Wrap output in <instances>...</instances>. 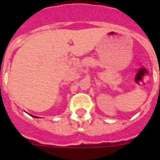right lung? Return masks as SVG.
<instances>
[{"instance_id":"right-lung-1","label":"right lung","mask_w":160,"mask_h":160,"mask_svg":"<svg viewBox=\"0 0 160 160\" xmlns=\"http://www.w3.org/2000/svg\"><path fill=\"white\" fill-rule=\"evenodd\" d=\"M30 116H32V117H34V118H38V117H37V116H33V115H31V114H30Z\"/></svg>"}]
</instances>
